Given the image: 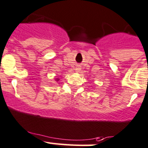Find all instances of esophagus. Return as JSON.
<instances>
[{
	"label": "esophagus",
	"instance_id": "obj_1",
	"mask_svg": "<svg viewBox=\"0 0 148 148\" xmlns=\"http://www.w3.org/2000/svg\"><path fill=\"white\" fill-rule=\"evenodd\" d=\"M75 70H79V67H76V69H75Z\"/></svg>",
	"mask_w": 148,
	"mask_h": 148
}]
</instances>
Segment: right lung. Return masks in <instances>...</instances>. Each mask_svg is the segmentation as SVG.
I'll return each mask as SVG.
<instances>
[{
    "mask_svg": "<svg viewBox=\"0 0 148 148\" xmlns=\"http://www.w3.org/2000/svg\"><path fill=\"white\" fill-rule=\"evenodd\" d=\"M59 78H56V81H59Z\"/></svg>",
    "mask_w": 148,
    "mask_h": 148,
    "instance_id": "1",
    "label": "right lung"
}]
</instances>
